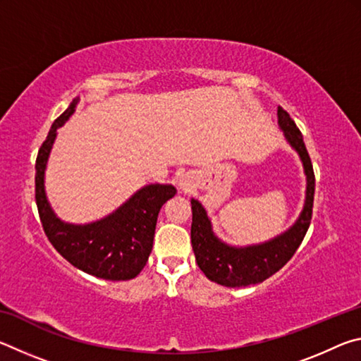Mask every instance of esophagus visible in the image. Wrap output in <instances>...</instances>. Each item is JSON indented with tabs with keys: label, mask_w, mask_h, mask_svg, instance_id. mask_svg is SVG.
Masks as SVG:
<instances>
[{
	"label": "esophagus",
	"mask_w": 361,
	"mask_h": 361,
	"mask_svg": "<svg viewBox=\"0 0 361 361\" xmlns=\"http://www.w3.org/2000/svg\"><path fill=\"white\" fill-rule=\"evenodd\" d=\"M178 188L181 191H191L192 189V180L189 178V175H181L178 178Z\"/></svg>",
	"instance_id": "obj_1"
}]
</instances>
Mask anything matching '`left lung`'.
I'll use <instances>...</instances> for the list:
<instances>
[{"label": "left lung", "instance_id": "obj_1", "mask_svg": "<svg viewBox=\"0 0 361 361\" xmlns=\"http://www.w3.org/2000/svg\"><path fill=\"white\" fill-rule=\"evenodd\" d=\"M277 118L286 143L298 152L302 162L305 175V199L302 210L288 229L272 237L271 240L235 247L219 239L213 231L212 219L204 205L199 200L191 199V243L195 261L207 279L218 285L240 288V286L264 282L291 259L309 229L315 191L314 169L302 142L301 132L290 118V114L279 106Z\"/></svg>", "mask_w": 361, "mask_h": 361}]
</instances>
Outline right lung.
Masks as SVG:
<instances>
[{
  "instance_id": "right-lung-1",
  "label": "right lung",
  "mask_w": 361,
  "mask_h": 361,
  "mask_svg": "<svg viewBox=\"0 0 361 361\" xmlns=\"http://www.w3.org/2000/svg\"><path fill=\"white\" fill-rule=\"evenodd\" d=\"M79 97L54 121L46 142L36 157V205L42 228L54 248L89 276L103 280H130L137 277L149 258L154 240L157 215L162 205L172 199V185L151 183L133 192L109 215L95 221L66 223L52 210L46 194V167L60 129L76 111Z\"/></svg>"
}]
</instances>
